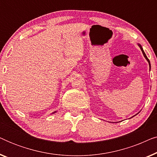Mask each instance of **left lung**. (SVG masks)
<instances>
[{"instance_id": "left-lung-1", "label": "left lung", "mask_w": 157, "mask_h": 157, "mask_svg": "<svg viewBox=\"0 0 157 157\" xmlns=\"http://www.w3.org/2000/svg\"><path fill=\"white\" fill-rule=\"evenodd\" d=\"M138 44V46H139V48H140V49H141V51H142V53H143L144 56V58H145V59H146V60H147V61H148V63H149V67H150V68H151V63H150V61H149V59H148V58H147V55H146V53H144V50H143V48H142V46H141V45H140V44ZM136 115L133 116V117H135V116H136Z\"/></svg>"}]
</instances>
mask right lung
<instances>
[{
	"mask_svg": "<svg viewBox=\"0 0 157 157\" xmlns=\"http://www.w3.org/2000/svg\"><path fill=\"white\" fill-rule=\"evenodd\" d=\"M57 112V111H53V113H51V114H53V113H56Z\"/></svg>",
	"mask_w": 157,
	"mask_h": 157,
	"instance_id": "right-lung-1",
	"label": "right lung"
}]
</instances>
